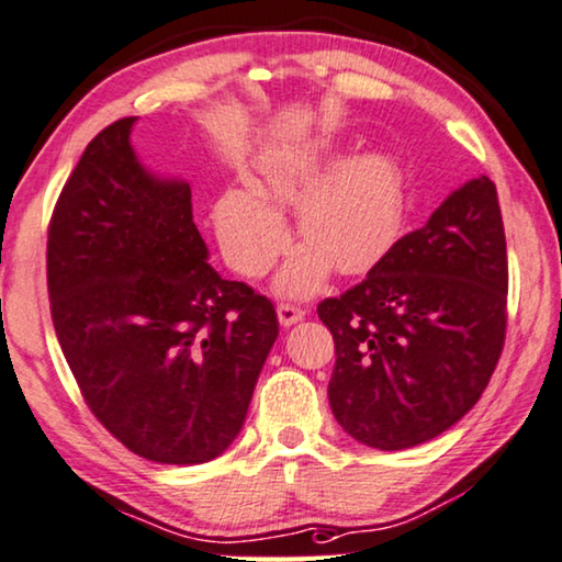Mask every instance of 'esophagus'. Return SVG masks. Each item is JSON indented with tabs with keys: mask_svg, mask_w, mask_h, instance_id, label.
Instances as JSON below:
<instances>
[{
	"mask_svg": "<svg viewBox=\"0 0 562 562\" xmlns=\"http://www.w3.org/2000/svg\"><path fill=\"white\" fill-rule=\"evenodd\" d=\"M278 317H280V325L284 328H290V325L300 323L305 317V310L297 307V305H290V303H280L278 305Z\"/></svg>",
	"mask_w": 562,
	"mask_h": 562,
	"instance_id": "1",
	"label": "esophagus"
}]
</instances>
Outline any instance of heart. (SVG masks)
Listing matches in <instances>:
<instances>
[{
    "mask_svg": "<svg viewBox=\"0 0 562 562\" xmlns=\"http://www.w3.org/2000/svg\"><path fill=\"white\" fill-rule=\"evenodd\" d=\"M321 144L290 146L265 156L249 189H227L214 201L212 220L220 247L241 278H265L290 241L282 214L295 209L303 247L288 259L278 290L305 297L335 267L361 274L389 252L404 220V183L381 150L330 161Z\"/></svg>",
    "mask_w": 562,
    "mask_h": 562,
    "instance_id": "heart-1",
    "label": "heart"
}]
</instances>
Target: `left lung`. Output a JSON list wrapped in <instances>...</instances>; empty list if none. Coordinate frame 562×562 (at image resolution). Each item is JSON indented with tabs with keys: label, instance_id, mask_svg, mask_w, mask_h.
Listing matches in <instances>:
<instances>
[{
	"label": "left lung",
	"instance_id": "obj_1",
	"mask_svg": "<svg viewBox=\"0 0 562 562\" xmlns=\"http://www.w3.org/2000/svg\"><path fill=\"white\" fill-rule=\"evenodd\" d=\"M335 340L333 416L398 451L454 426L495 373L507 328V245L487 176L451 191L363 282L317 305Z\"/></svg>",
	"mask_w": 562,
	"mask_h": 562
}]
</instances>
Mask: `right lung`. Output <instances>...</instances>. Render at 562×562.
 Masks as SVG:
<instances>
[{
	"mask_svg": "<svg viewBox=\"0 0 562 562\" xmlns=\"http://www.w3.org/2000/svg\"><path fill=\"white\" fill-rule=\"evenodd\" d=\"M133 123L100 131L57 199L49 313L82 398L123 447L204 464L245 424L278 313L206 262L189 183L138 161Z\"/></svg>",
	"mask_w": 562,
	"mask_h": 562,
	"instance_id": "obj_1",
	"label": "right lung"
}]
</instances>
